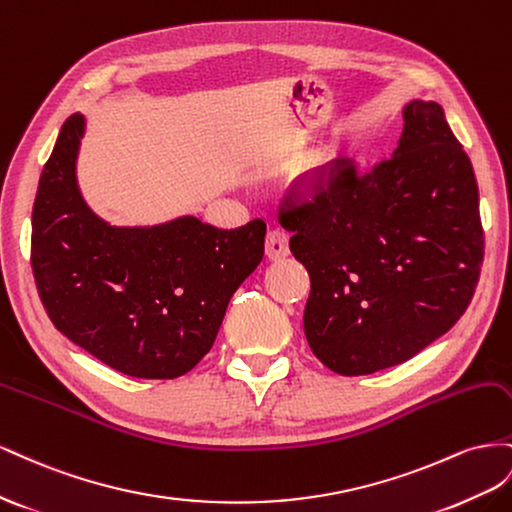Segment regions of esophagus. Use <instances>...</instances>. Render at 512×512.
<instances>
[{"mask_svg": "<svg viewBox=\"0 0 512 512\" xmlns=\"http://www.w3.org/2000/svg\"><path fill=\"white\" fill-rule=\"evenodd\" d=\"M266 255L272 261L285 259L289 255V238H287V233H283L279 229L268 231V236H266Z\"/></svg>", "mask_w": 512, "mask_h": 512, "instance_id": "esophagus-1", "label": "esophagus"}]
</instances>
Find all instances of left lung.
<instances>
[{
  "label": "left lung",
  "instance_id": "1",
  "mask_svg": "<svg viewBox=\"0 0 512 512\" xmlns=\"http://www.w3.org/2000/svg\"><path fill=\"white\" fill-rule=\"evenodd\" d=\"M403 122L371 173L339 165L326 191L279 216L311 276L306 341L339 375L394 367L440 339L483 264L478 184L444 109L416 98Z\"/></svg>",
  "mask_w": 512,
  "mask_h": 512
}]
</instances>
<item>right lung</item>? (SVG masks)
I'll return each instance as SVG.
<instances>
[{"mask_svg": "<svg viewBox=\"0 0 512 512\" xmlns=\"http://www.w3.org/2000/svg\"><path fill=\"white\" fill-rule=\"evenodd\" d=\"M85 115L64 122L32 212L42 304L72 343L130 377L173 379L206 356L227 304L264 259L266 223L218 229L197 216L118 227L77 182Z\"/></svg>", "mask_w": 512, "mask_h": 512, "instance_id": "1", "label": "right lung"}]
</instances>
